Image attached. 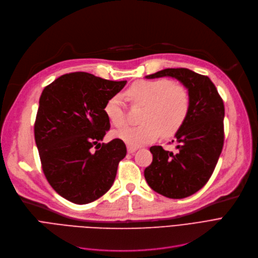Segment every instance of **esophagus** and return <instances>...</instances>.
Wrapping results in <instances>:
<instances>
[{
  "label": "esophagus",
  "mask_w": 258,
  "mask_h": 258,
  "mask_svg": "<svg viewBox=\"0 0 258 258\" xmlns=\"http://www.w3.org/2000/svg\"><path fill=\"white\" fill-rule=\"evenodd\" d=\"M138 150V148L137 147H132V146H127V151H128V153H134Z\"/></svg>",
  "instance_id": "34e87169"
}]
</instances>
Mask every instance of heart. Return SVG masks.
<instances>
[{"mask_svg":"<svg viewBox=\"0 0 258 258\" xmlns=\"http://www.w3.org/2000/svg\"><path fill=\"white\" fill-rule=\"evenodd\" d=\"M128 99L145 105L140 126L126 127L115 136L132 147H139L155 141L159 134L172 137L185 122L190 97L183 86L169 80H142L134 82L126 91ZM104 111L112 124L120 128L126 124V110L122 97L115 94L106 102Z\"/></svg>","mask_w":258,"mask_h":258,"instance_id":"heart-1","label":"heart"}]
</instances>
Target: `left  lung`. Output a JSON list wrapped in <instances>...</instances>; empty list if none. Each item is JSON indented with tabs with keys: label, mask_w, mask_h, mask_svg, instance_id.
<instances>
[{
	"label": "left lung",
	"mask_w": 258,
	"mask_h": 258,
	"mask_svg": "<svg viewBox=\"0 0 258 258\" xmlns=\"http://www.w3.org/2000/svg\"><path fill=\"white\" fill-rule=\"evenodd\" d=\"M176 79L188 90L190 108L175 133L177 152L152 146L153 161L144 171L152 190L169 199H185L211 177L224 146L225 107L211 80L187 68H167L146 79ZM174 142V141H172Z\"/></svg>",
	"instance_id": "1"
}]
</instances>
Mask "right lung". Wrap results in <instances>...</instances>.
Listing matches in <instances>:
<instances>
[{
    "label": "right lung",
    "mask_w": 258,
    "mask_h": 258,
    "mask_svg": "<svg viewBox=\"0 0 258 258\" xmlns=\"http://www.w3.org/2000/svg\"><path fill=\"white\" fill-rule=\"evenodd\" d=\"M126 83L72 72L41 94L34 139L42 168L55 192L71 203L94 202L113 185L127 149L119 139L100 143L110 129L104 107Z\"/></svg>",
    "instance_id": "right-lung-1"
}]
</instances>
